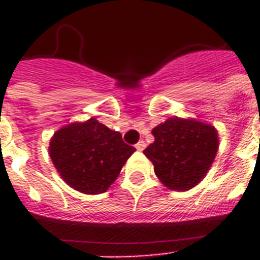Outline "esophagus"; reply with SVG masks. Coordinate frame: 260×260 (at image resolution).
Returning <instances> with one entry per match:
<instances>
[{
  "label": "esophagus",
  "instance_id": "obj_1",
  "mask_svg": "<svg viewBox=\"0 0 260 260\" xmlns=\"http://www.w3.org/2000/svg\"><path fill=\"white\" fill-rule=\"evenodd\" d=\"M135 147H136V150L143 151L147 147V144H146V142H144V140H140V142H139L138 144H136V146H135Z\"/></svg>",
  "mask_w": 260,
  "mask_h": 260
}]
</instances>
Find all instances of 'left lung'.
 Here are the masks:
<instances>
[{
	"label": "left lung",
	"instance_id": "obj_1",
	"mask_svg": "<svg viewBox=\"0 0 260 260\" xmlns=\"http://www.w3.org/2000/svg\"><path fill=\"white\" fill-rule=\"evenodd\" d=\"M154 143L144 155L163 185L185 191L200 183L218 150L216 128L194 118L170 117L152 129Z\"/></svg>",
	"mask_w": 260,
	"mask_h": 260
}]
</instances>
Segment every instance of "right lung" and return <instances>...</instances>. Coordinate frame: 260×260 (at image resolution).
<instances>
[{
    "mask_svg": "<svg viewBox=\"0 0 260 260\" xmlns=\"http://www.w3.org/2000/svg\"><path fill=\"white\" fill-rule=\"evenodd\" d=\"M135 151L120 132L95 118L63 126L50 142L51 160L63 181L85 194L105 193Z\"/></svg>",
    "mask_w": 260,
    "mask_h": 260,
    "instance_id": "right-lung-1",
    "label": "right lung"
}]
</instances>
